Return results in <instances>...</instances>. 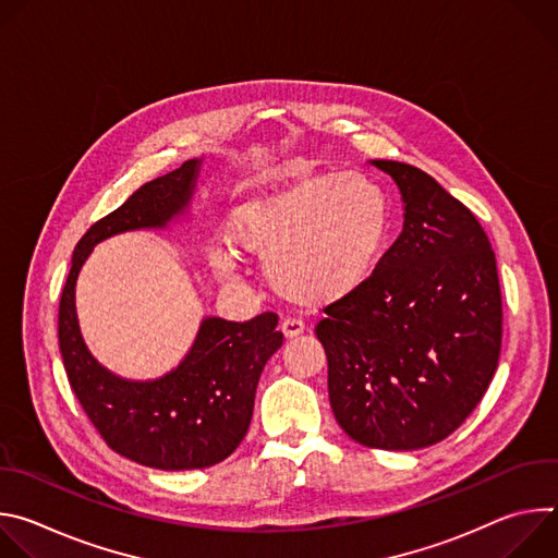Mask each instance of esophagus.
I'll return each instance as SVG.
<instances>
[{"label": "esophagus", "instance_id": "obj_1", "mask_svg": "<svg viewBox=\"0 0 558 558\" xmlns=\"http://www.w3.org/2000/svg\"><path fill=\"white\" fill-rule=\"evenodd\" d=\"M280 329H282L284 338H289V340L298 338L300 333H304V325L300 320H293V317H287V320H282Z\"/></svg>", "mask_w": 558, "mask_h": 558}]
</instances>
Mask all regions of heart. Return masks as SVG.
Returning <instances> with one entry per match:
<instances>
[{
    "mask_svg": "<svg viewBox=\"0 0 558 558\" xmlns=\"http://www.w3.org/2000/svg\"><path fill=\"white\" fill-rule=\"evenodd\" d=\"M229 243L265 258L271 287L287 300L320 308L355 295L375 274L390 233V203L368 174H313L238 207ZM227 276L231 254L214 250Z\"/></svg>",
    "mask_w": 558,
    "mask_h": 558,
    "instance_id": "1",
    "label": "heart"
}]
</instances>
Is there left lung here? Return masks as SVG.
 <instances>
[{
    "mask_svg": "<svg viewBox=\"0 0 558 558\" xmlns=\"http://www.w3.org/2000/svg\"><path fill=\"white\" fill-rule=\"evenodd\" d=\"M371 166L402 194V233L355 295L325 308L315 336L342 430L368 448L417 450L457 430L497 371V260L480 220L433 177Z\"/></svg>",
    "mask_w": 558,
    "mask_h": 558,
    "instance_id": "obj_1",
    "label": "left lung"
}]
</instances>
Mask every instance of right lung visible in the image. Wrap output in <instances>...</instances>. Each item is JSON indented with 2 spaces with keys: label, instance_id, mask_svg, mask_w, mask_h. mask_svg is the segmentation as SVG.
<instances>
[{
  "label": "right lung",
  "instance_id": "1",
  "mask_svg": "<svg viewBox=\"0 0 558 558\" xmlns=\"http://www.w3.org/2000/svg\"><path fill=\"white\" fill-rule=\"evenodd\" d=\"M203 158L138 187L95 222L72 254L59 302V351L86 415L119 454L158 470H196L227 459L247 435L260 373L282 347L278 315L247 323L205 315L185 357L166 375L128 379L88 349L76 317V278L93 250L112 235L170 229L190 216Z\"/></svg>",
  "mask_w": 558,
  "mask_h": 558
}]
</instances>
